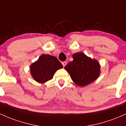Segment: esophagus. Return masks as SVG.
I'll return each mask as SVG.
<instances>
[{
	"label": "esophagus",
	"instance_id": "1",
	"mask_svg": "<svg viewBox=\"0 0 126 126\" xmlns=\"http://www.w3.org/2000/svg\"><path fill=\"white\" fill-rule=\"evenodd\" d=\"M62 63V64H63V67H64V66L67 64V62H63Z\"/></svg>",
	"mask_w": 126,
	"mask_h": 126
}]
</instances>
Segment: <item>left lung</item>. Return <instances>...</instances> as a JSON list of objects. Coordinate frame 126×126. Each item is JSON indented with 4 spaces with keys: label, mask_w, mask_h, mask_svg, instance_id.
<instances>
[{
    "label": "left lung",
    "mask_w": 126,
    "mask_h": 126,
    "mask_svg": "<svg viewBox=\"0 0 126 126\" xmlns=\"http://www.w3.org/2000/svg\"><path fill=\"white\" fill-rule=\"evenodd\" d=\"M72 57L74 60L65 66L64 69L75 84L84 87L97 79L100 74V65L97 60L82 52L74 54Z\"/></svg>",
    "instance_id": "1"
}]
</instances>
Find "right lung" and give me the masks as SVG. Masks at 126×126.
Masks as SVG:
<instances>
[{
  "label": "right lung",
  "mask_w": 126,
  "mask_h": 126,
  "mask_svg": "<svg viewBox=\"0 0 126 126\" xmlns=\"http://www.w3.org/2000/svg\"><path fill=\"white\" fill-rule=\"evenodd\" d=\"M62 67L63 65L56 57L42 54L30 66V71L34 81L44 84L51 79L57 70Z\"/></svg>",
  "instance_id": "obj_1"
}]
</instances>
